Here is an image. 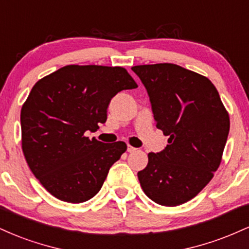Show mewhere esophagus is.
Listing matches in <instances>:
<instances>
[{"mask_svg": "<svg viewBox=\"0 0 249 249\" xmlns=\"http://www.w3.org/2000/svg\"><path fill=\"white\" fill-rule=\"evenodd\" d=\"M136 151H137L136 147L131 146V145H127V152L128 153H133V152H136Z\"/></svg>", "mask_w": 249, "mask_h": 249, "instance_id": "34e87169", "label": "esophagus"}]
</instances>
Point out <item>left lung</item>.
<instances>
[{
	"label": "left lung",
	"mask_w": 249,
	"mask_h": 249,
	"mask_svg": "<svg viewBox=\"0 0 249 249\" xmlns=\"http://www.w3.org/2000/svg\"><path fill=\"white\" fill-rule=\"evenodd\" d=\"M132 70L146 88L156 126L168 136L161 152L148 153L139 182L154 202L178 206L193 199L218 170L230 116L207 77L172 63Z\"/></svg>",
	"instance_id": "8db88e82"
}]
</instances>
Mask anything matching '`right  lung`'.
Listing matches in <instances>:
<instances>
[{"mask_svg": "<svg viewBox=\"0 0 249 249\" xmlns=\"http://www.w3.org/2000/svg\"><path fill=\"white\" fill-rule=\"evenodd\" d=\"M137 87L126 69L102 65H67L34 85L21 110L22 150L55 198L79 204L99 192L127 146L89 139L85 132L107 122L112 97Z\"/></svg>", "mask_w": 249, "mask_h": 249, "instance_id": "1", "label": "right lung"}]
</instances>
